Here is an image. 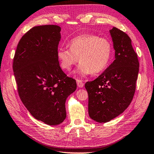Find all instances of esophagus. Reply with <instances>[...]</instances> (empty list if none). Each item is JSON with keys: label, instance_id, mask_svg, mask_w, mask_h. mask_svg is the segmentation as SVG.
I'll return each instance as SVG.
<instances>
[{"label": "esophagus", "instance_id": "34e87169", "mask_svg": "<svg viewBox=\"0 0 154 154\" xmlns=\"http://www.w3.org/2000/svg\"><path fill=\"white\" fill-rule=\"evenodd\" d=\"M77 85L78 86V87L82 88V87L84 86V82H83L82 81H81V80L77 79Z\"/></svg>", "mask_w": 154, "mask_h": 154}]
</instances>
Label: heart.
Wrapping results in <instances>:
<instances>
[{"instance_id":"obj_1","label":"heart","mask_w":154,"mask_h":154,"mask_svg":"<svg viewBox=\"0 0 154 154\" xmlns=\"http://www.w3.org/2000/svg\"><path fill=\"white\" fill-rule=\"evenodd\" d=\"M69 49L60 48L57 55L60 66L69 71L79 59L77 73L81 75L97 74L107 68L112 54V43L107 38L92 34H82L72 38Z\"/></svg>"}]
</instances>
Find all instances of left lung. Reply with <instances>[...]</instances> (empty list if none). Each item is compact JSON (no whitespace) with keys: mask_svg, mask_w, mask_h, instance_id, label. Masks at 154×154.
<instances>
[{"mask_svg":"<svg viewBox=\"0 0 154 154\" xmlns=\"http://www.w3.org/2000/svg\"><path fill=\"white\" fill-rule=\"evenodd\" d=\"M116 59L94 81L85 83L88 94V113L98 122H106L119 116L131 103L135 91L139 63L126 33L110 30Z\"/></svg>","mask_w":154,"mask_h":154,"instance_id":"1","label":"left lung"}]
</instances>
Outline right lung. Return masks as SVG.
<instances>
[{"label": "right lung", "instance_id": "obj_1", "mask_svg": "<svg viewBox=\"0 0 154 154\" xmlns=\"http://www.w3.org/2000/svg\"><path fill=\"white\" fill-rule=\"evenodd\" d=\"M60 31L57 25L30 29L19 41L13 61L20 100L36 119L48 125L64 121L66 100L77 88L76 81L60 67Z\"/></svg>", "mask_w": 154, "mask_h": 154}]
</instances>
